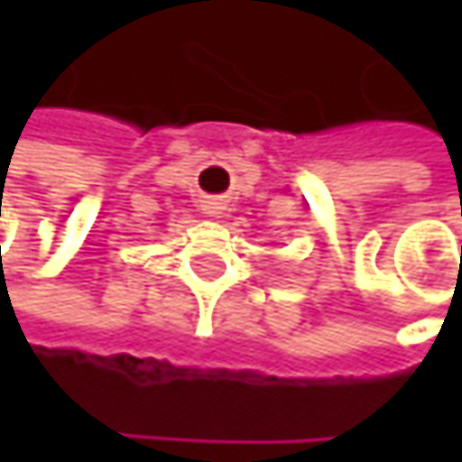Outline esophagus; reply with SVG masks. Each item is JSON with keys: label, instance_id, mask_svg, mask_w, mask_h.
<instances>
[{"label": "esophagus", "instance_id": "34e87169", "mask_svg": "<svg viewBox=\"0 0 462 462\" xmlns=\"http://www.w3.org/2000/svg\"><path fill=\"white\" fill-rule=\"evenodd\" d=\"M222 211H225V203H222V200H217V198L203 200V214H206V217H219Z\"/></svg>", "mask_w": 462, "mask_h": 462}]
</instances>
